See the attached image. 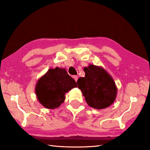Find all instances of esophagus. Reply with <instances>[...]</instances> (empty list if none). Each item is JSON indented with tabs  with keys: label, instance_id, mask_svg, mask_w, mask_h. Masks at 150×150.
I'll list each match as a JSON object with an SVG mask.
<instances>
[{
	"label": "esophagus",
	"instance_id": "esophagus-1",
	"mask_svg": "<svg viewBox=\"0 0 150 150\" xmlns=\"http://www.w3.org/2000/svg\"><path fill=\"white\" fill-rule=\"evenodd\" d=\"M73 77V79H74L76 82H77V79H78V77H77V75H74Z\"/></svg>",
	"mask_w": 150,
	"mask_h": 150
}]
</instances>
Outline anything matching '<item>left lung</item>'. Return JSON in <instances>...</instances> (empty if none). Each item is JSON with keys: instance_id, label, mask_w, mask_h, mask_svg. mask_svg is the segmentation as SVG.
<instances>
[{"instance_id": "8db88e82", "label": "left lung", "mask_w": 150, "mask_h": 150, "mask_svg": "<svg viewBox=\"0 0 150 150\" xmlns=\"http://www.w3.org/2000/svg\"><path fill=\"white\" fill-rule=\"evenodd\" d=\"M85 76L77 80L88 105L104 109L112 105L117 95V87L111 75L103 67L90 64L84 67Z\"/></svg>"}]
</instances>
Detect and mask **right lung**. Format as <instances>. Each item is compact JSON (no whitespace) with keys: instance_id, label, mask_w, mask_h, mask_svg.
Returning a JSON list of instances; mask_svg holds the SVG:
<instances>
[{"instance_id":"1","label":"right lung","mask_w":150,"mask_h":150,"mask_svg":"<svg viewBox=\"0 0 150 150\" xmlns=\"http://www.w3.org/2000/svg\"><path fill=\"white\" fill-rule=\"evenodd\" d=\"M77 83L68 75L65 69L55 67L50 69L40 77L35 85V92L38 100L45 108H58L65 99V93Z\"/></svg>"}]
</instances>
